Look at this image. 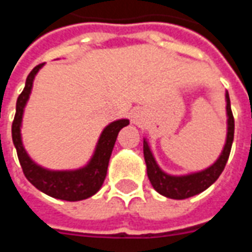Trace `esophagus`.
Masks as SVG:
<instances>
[{
    "instance_id": "1",
    "label": "esophagus",
    "mask_w": 252,
    "mask_h": 252,
    "mask_svg": "<svg viewBox=\"0 0 252 252\" xmlns=\"http://www.w3.org/2000/svg\"><path fill=\"white\" fill-rule=\"evenodd\" d=\"M131 120L132 123H135V124H139L140 121H142V116H140V113L139 112H132V115H131Z\"/></svg>"
}]
</instances>
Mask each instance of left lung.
<instances>
[{
  "label": "left lung",
  "mask_w": 252,
  "mask_h": 252,
  "mask_svg": "<svg viewBox=\"0 0 252 252\" xmlns=\"http://www.w3.org/2000/svg\"><path fill=\"white\" fill-rule=\"evenodd\" d=\"M225 99H227L228 116L227 142L222 148L221 155L219 157V159L212 164L211 167L198 171V173L180 175V177L166 174L164 171L159 169V166L154 159L153 153L148 147V143L144 140L143 154H144V160L147 164L148 180L159 194L169 197V198H174V200H185V198L193 197V195L206 190L220 177L225 164H227L228 158H229V153H231L233 142V132H235V120H233L232 110H231V101H229L228 92L225 93Z\"/></svg>",
  "instance_id": "obj_1"
}]
</instances>
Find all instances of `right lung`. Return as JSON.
I'll use <instances>...</instances> for the list:
<instances>
[{
    "label": "right lung",
    "mask_w": 252,
    "mask_h": 252,
    "mask_svg": "<svg viewBox=\"0 0 252 252\" xmlns=\"http://www.w3.org/2000/svg\"><path fill=\"white\" fill-rule=\"evenodd\" d=\"M44 63L37 66L30 72L25 81V88L16 102V115H14L13 124H12V139L17 151L20 164L23 173L36 189L43 193L51 195L54 198L64 201H81L89 198L95 194L102 186L108 171L110 155L115 147L116 139L121 128L129 124V120L123 119L110 123L105 128L97 143L93 158L90 159L85 167L70 171H52V170L43 169L32 160L25 151L23 142H21V120L27 101L30 98L32 83L37 71L43 67Z\"/></svg>",
    "instance_id": "add662e5"
}]
</instances>
